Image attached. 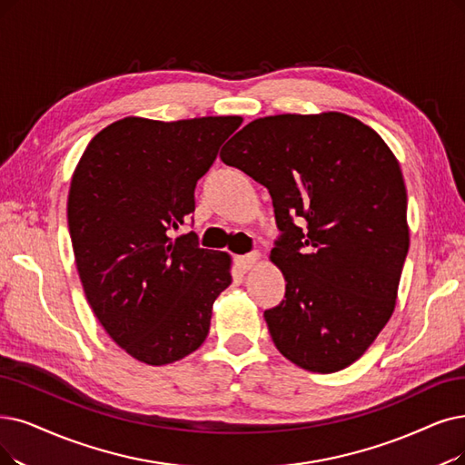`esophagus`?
I'll list each match as a JSON object with an SVG mask.
<instances>
[{"label": "esophagus", "mask_w": 465, "mask_h": 465, "mask_svg": "<svg viewBox=\"0 0 465 465\" xmlns=\"http://www.w3.org/2000/svg\"><path fill=\"white\" fill-rule=\"evenodd\" d=\"M236 267L242 271V272H248L252 267H255V263L259 262V253L253 252V253H246V255H238L236 259Z\"/></svg>", "instance_id": "obj_1"}]
</instances>
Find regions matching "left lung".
<instances>
[{
  "label": "left lung",
  "mask_w": 465,
  "mask_h": 465,
  "mask_svg": "<svg viewBox=\"0 0 465 465\" xmlns=\"http://www.w3.org/2000/svg\"><path fill=\"white\" fill-rule=\"evenodd\" d=\"M219 156L269 189L282 231L271 262L286 300L265 311L276 349L321 374L359 361L391 319L411 246L391 148L343 113L278 114L244 125Z\"/></svg>",
  "instance_id": "obj_1"
}]
</instances>
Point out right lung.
<instances>
[{"mask_svg": "<svg viewBox=\"0 0 465 465\" xmlns=\"http://www.w3.org/2000/svg\"><path fill=\"white\" fill-rule=\"evenodd\" d=\"M240 124L127 116L101 129L74 170L68 229L87 303L139 362L163 366L194 352L208 338L213 302L232 282L227 252L168 231L194 212L196 181Z\"/></svg>", "mask_w": 465, "mask_h": 465, "instance_id": "obj_1", "label": "right lung"}]
</instances>
